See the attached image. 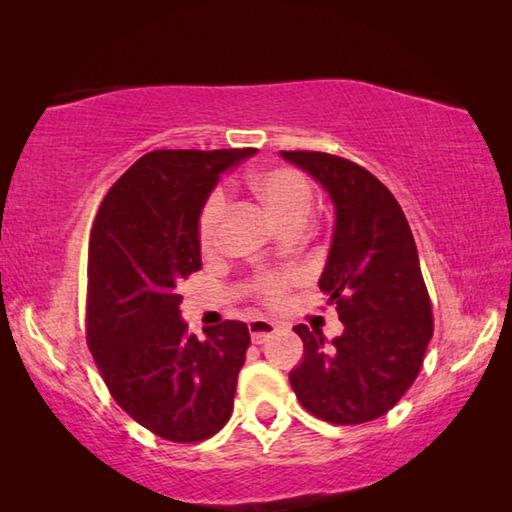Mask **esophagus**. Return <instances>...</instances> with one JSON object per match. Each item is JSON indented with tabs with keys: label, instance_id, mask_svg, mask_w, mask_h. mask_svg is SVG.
I'll use <instances>...</instances> for the list:
<instances>
[{
	"label": "esophagus",
	"instance_id": "34e87169",
	"mask_svg": "<svg viewBox=\"0 0 512 512\" xmlns=\"http://www.w3.org/2000/svg\"><path fill=\"white\" fill-rule=\"evenodd\" d=\"M248 329H250V339H253L255 345H262L268 339V336H273L277 332L275 323H271V320H266V318L250 320Z\"/></svg>",
	"mask_w": 512,
	"mask_h": 512
}]
</instances>
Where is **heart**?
Wrapping results in <instances>:
<instances>
[{
	"label": "heart",
	"mask_w": 512,
	"mask_h": 512,
	"mask_svg": "<svg viewBox=\"0 0 512 512\" xmlns=\"http://www.w3.org/2000/svg\"><path fill=\"white\" fill-rule=\"evenodd\" d=\"M250 189L273 216L282 230L305 228L311 212H314V187L300 169L293 167H268L250 176ZM225 216V196L221 189L207 194L196 221V237L203 255H214L221 244V225ZM291 277L264 273L257 275L250 289L253 296L264 305L277 307L287 298Z\"/></svg>",
	"instance_id": "heart-1"
}]
</instances>
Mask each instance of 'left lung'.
Masks as SVG:
<instances>
[{
  "label": "left lung",
  "mask_w": 512,
  "mask_h": 512,
  "mask_svg": "<svg viewBox=\"0 0 512 512\" xmlns=\"http://www.w3.org/2000/svg\"><path fill=\"white\" fill-rule=\"evenodd\" d=\"M280 153L309 171L334 201V239L318 287L345 325L332 345L318 329L293 327L305 357L289 381L316 418L370 422L409 391L433 336L431 300L409 221L388 187L357 162L320 151Z\"/></svg>",
  "instance_id": "left-lung-1"
}]
</instances>
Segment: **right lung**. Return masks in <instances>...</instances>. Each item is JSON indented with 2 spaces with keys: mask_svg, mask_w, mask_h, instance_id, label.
<instances>
[{
  "mask_svg": "<svg viewBox=\"0 0 512 512\" xmlns=\"http://www.w3.org/2000/svg\"><path fill=\"white\" fill-rule=\"evenodd\" d=\"M257 149H162L108 189L92 223L85 336L121 409L171 443L230 420L250 334L241 320L187 334L176 284L201 268L196 221L221 173Z\"/></svg>",
  "mask_w": 512,
  "mask_h": 512,
  "instance_id": "1",
  "label": "right lung"
}]
</instances>
